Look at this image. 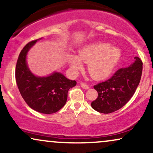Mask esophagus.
I'll list each match as a JSON object with an SVG mask.
<instances>
[{"mask_svg": "<svg viewBox=\"0 0 153 153\" xmlns=\"http://www.w3.org/2000/svg\"><path fill=\"white\" fill-rule=\"evenodd\" d=\"M80 86H81L82 88L86 89V90H87V89L89 88L88 85L86 83H85V82H80Z\"/></svg>", "mask_w": 153, "mask_h": 153, "instance_id": "34e87169", "label": "esophagus"}]
</instances>
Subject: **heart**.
<instances>
[{
    "mask_svg": "<svg viewBox=\"0 0 153 153\" xmlns=\"http://www.w3.org/2000/svg\"><path fill=\"white\" fill-rule=\"evenodd\" d=\"M122 52L118 47L106 42L87 45L78 50V57L70 54L68 62L72 72L77 73L82 69V62L88 63V71L94 79H103L114 71L121 58Z\"/></svg>",
    "mask_w": 153,
    "mask_h": 153,
    "instance_id": "heart-1",
    "label": "heart"
}]
</instances>
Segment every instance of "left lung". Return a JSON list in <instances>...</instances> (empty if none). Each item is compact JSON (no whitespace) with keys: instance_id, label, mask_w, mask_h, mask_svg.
Returning a JSON list of instances; mask_svg holds the SVG:
<instances>
[{"instance_id":"left-lung-1","label":"left lung","mask_w":153,"mask_h":153,"mask_svg":"<svg viewBox=\"0 0 153 153\" xmlns=\"http://www.w3.org/2000/svg\"><path fill=\"white\" fill-rule=\"evenodd\" d=\"M127 68H120L106 81L99 82L94 88L98 98L91 106L100 113L109 114L119 110L132 97L140 82L143 62L138 57Z\"/></svg>"}]
</instances>
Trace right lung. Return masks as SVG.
I'll list each match as a JSON object with an SVG mask.
<instances>
[{
  "label": "right lung",
  "instance_id": "obj_1",
  "mask_svg": "<svg viewBox=\"0 0 153 153\" xmlns=\"http://www.w3.org/2000/svg\"><path fill=\"white\" fill-rule=\"evenodd\" d=\"M39 39L29 42L21 51L16 66V81L28 106L39 113L50 114L65 106L68 91L77 82L58 72L47 77L35 76L31 73L26 63V54Z\"/></svg>",
  "mask_w": 153,
  "mask_h": 153
}]
</instances>
